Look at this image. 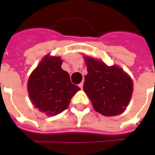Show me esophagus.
Instances as JSON below:
<instances>
[{"mask_svg": "<svg viewBox=\"0 0 155 155\" xmlns=\"http://www.w3.org/2000/svg\"><path fill=\"white\" fill-rule=\"evenodd\" d=\"M83 84H84V82L82 81V82H81V84H79V87L81 88V89H83Z\"/></svg>", "mask_w": 155, "mask_h": 155, "instance_id": "1", "label": "esophagus"}]
</instances>
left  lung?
<instances>
[{"instance_id": "left-lung-1", "label": "left lung", "mask_w": 155, "mask_h": 155, "mask_svg": "<svg viewBox=\"0 0 155 155\" xmlns=\"http://www.w3.org/2000/svg\"><path fill=\"white\" fill-rule=\"evenodd\" d=\"M85 62L88 74L83 88L94 110L105 116L123 113L133 92L130 76L118 66H107L93 58L86 57Z\"/></svg>"}]
</instances>
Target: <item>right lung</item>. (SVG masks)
Listing matches in <instances>:
<instances>
[{
  "instance_id": "obj_1",
  "label": "right lung",
  "mask_w": 155,
  "mask_h": 155,
  "mask_svg": "<svg viewBox=\"0 0 155 155\" xmlns=\"http://www.w3.org/2000/svg\"><path fill=\"white\" fill-rule=\"evenodd\" d=\"M60 57H45L28 81L29 96L35 108L54 116L66 110L71 98L81 89L71 83L68 72L61 69Z\"/></svg>"
}]
</instances>
